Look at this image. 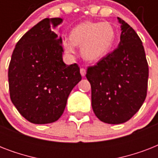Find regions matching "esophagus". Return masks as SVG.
<instances>
[{
	"mask_svg": "<svg viewBox=\"0 0 158 158\" xmlns=\"http://www.w3.org/2000/svg\"><path fill=\"white\" fill-rule=\"evenodd\" d=\"M80 74H81L82 76H85V74H86V69H84V68H81L80 69Z\"/></svg>",
	"mask_w": 158,
	"mask_h": 158,
	"instance_id": "esophagus-1",
	"label": "esophagus"
}]
</instances>
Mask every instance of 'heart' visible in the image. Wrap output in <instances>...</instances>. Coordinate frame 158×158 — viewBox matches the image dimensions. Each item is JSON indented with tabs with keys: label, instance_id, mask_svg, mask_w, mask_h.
<instances>
[{
	"label": "heart",
	"instance_id": "heart-1",
	"mask_svg": "<svg viewBox=\"0 0 158 158\" xmlns=\"http://www.w3.org/2000/svg\"><path fill=\"white\" fill-rule=\"evenodd\" d=\"M115 39V28L110 23L86 21L74 27L70 33V39H63L62 45L69 54H74L75 46H80L84 60L97 61L110 52Z\"/></svg>",
	"mask_w": 158,
	"mask_h": 158
}]
</instances>
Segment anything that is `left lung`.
Segmentation results:
<instances>
[{
	"instance_id": "left-lung-1",
	"label": "left lung",
	"mask_w": 158,
	"mask_h": 158,
	"mask_svg": "<svg viewBox=\"0 0 158 158\" xmlns=\"http://www.w3.org/2000/svg\"><path fill=\"white\" fill-rule=\"evenodd\" d=\"M121 24L117 48L88 67L92 107L102 122L121 124L139 110L147 96L148 64L142 41L127 23Z\"/></svg>"
}]
</instances>
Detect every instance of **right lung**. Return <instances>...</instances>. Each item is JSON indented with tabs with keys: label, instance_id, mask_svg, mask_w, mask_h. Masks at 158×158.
Wrapping results in <instances>:
<instances>
[{
	"label": "right lung",
	"instance_id": "add662e5",
	"mask_svg": "<svg viewBox=\"0 0 158 158\" xmlns=\"http://www.w3.org/2000/svg\"><path fill=\"white\" fill-rule=\"evenodd\" d=\"M60 18H46L16 43L9 64L10 96L18 111L33 124L56 121L67 98L82 79L79 65L62 60V39L52 30Z\"/></svg>",
	"mask_w": 158,
	"mask_h": 158
}]
</instances>
